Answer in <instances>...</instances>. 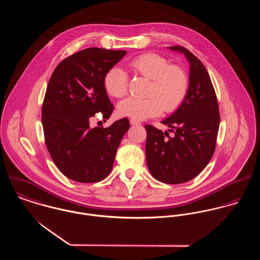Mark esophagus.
Listing matches in <instances>:
<instances>
[{
  "label": "esophagus",
  "mask_w": 260,
  "mask_h": 260,
  "mask_svg": "<svg viewBox=\"0 0 260 260\" xmlns=\"http://www.w3.org/2000/svg\"><path fill=\"white\" fill-rule=\"evenodd\" d=\"M130 124H131V125H140L141 122L138 121V120H136V119H130Z\"/></svg>",
  "instance_id": "obj_1"
}]
</instances>
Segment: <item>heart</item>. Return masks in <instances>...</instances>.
<instances>
[{
    "instance_id": "1",
    "label": "heart",
    "mask_w": 260,
    "mask_h": 260,
    "mask_svg": "<svg viewBox=\"0 0 260 260\" xmlns=\"http://www.w3.org/2000/svg\"><path fill=\"white\" fill-rule=\"evenodd\" d=\"M128 68L136 74L151 80L147 90L148 97H130L118 105L121 116L144 120L165 111L175 110L185 99L189 80L185 71L156 54L145 53L133 58ZM104 87L109 95L122 98L128 90L127 74L119 67H112L104 76Z\"/></svg>"
}]
</instances>
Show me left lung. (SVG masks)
Wrapping results in <instances>:
<instances>
[{
  "label": "left lung",
  "mask_w": 260,
  "mask_h": 260,
  "mask_svg": "<svg viewBox=\"0 0 260 260\" xmlns=\"http://www.w3.org/2000/svg\"><path fill=\"white\" fill-rule=\"evenodd\" d=\"M190 63L189 88L180 107L162 121L173 132L145 125L146 161L151 175L166 184H180L196 177L209 163L216 146L220 114L216 93L202 62L182 46Z\"/></svg>",
  "instance_id": "obj_1"
}]
</instances>
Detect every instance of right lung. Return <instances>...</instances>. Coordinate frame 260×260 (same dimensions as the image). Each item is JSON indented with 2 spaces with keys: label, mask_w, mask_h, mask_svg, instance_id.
I'll use <instances>...</instances> for the list:
<instances>
[{
  "label": "right lung",
  "mask_w": 260,
  "mask_h": 260,
  "mask_svg": "<svg viewBox=\"0 0 260 260\" xmlns=\"http://www.w3.org/2000/svg\"><path fill=\"white\" fill-rule=\"evenodd\" d=\"M126 53L101 48L76 52L59 63L49 80L42 106L45 143L58 169L77 182L95 183L110 174L130 127L127 118L107 128L90 127L95 114L103 121L111 116L104 76Z\"/></svg>",
  "instance_id": "add662e5"
}]
</instances>
